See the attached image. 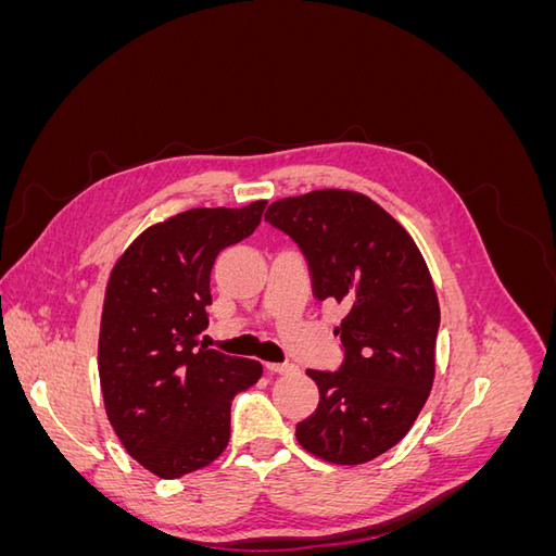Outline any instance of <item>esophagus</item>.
<instances>
[{"label": "esophagus", "mask_w": 556, "mask_h": 556, "mask_svg": "<svg viewBox=\"0 0 556 556\" xmlns=\"http://www.w3.org/2000/svg\"><path fill=\"white\" fill-rule=\"evenodd\" d=\"M266 368H268V371H271V374H292L294 371V366L292 364H288V362H282V364H278V362H268L266 364Z\"/></svg>", "instance_id": "34e87169"}]
</instances>
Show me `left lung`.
<instances>
[{
  "label": "left lung",
  "mask_w": 556,
  "mask_h": 556,
  "mask_svg": "<svg viewBox=\"0 0 556 556\" xmlns=\"http://www.w3.org/2000/svg\"><path fill=\"white\" fill-rule=\"evenodd\" d=\"M266 223L299 243L319 301L348 308L341 371L308 376L317 410L296 441L317 459L366 464L410 431L435 376L441 306L429 266L399 220L355 190H313L268 206Z\"/></svg>",
  "instance_id": "8db88e82"
}]
</instances>
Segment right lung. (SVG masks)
Here are the masks:
<instances>
[{
	"mask_svg": "<svg viewBox=\"0 0 556 556\" xmlns=\"http://www.w3.org/2000/svg\"><path fill=\"white\" fill-rule=\"evenodd\" d=\"M266 199L192 208L150 225L113 264L97 366L106 417L129 457L174 480L215 462L229 443V406L262 378L255 359L197 341L208 327L211 268L250 237Z\"/></svg>",
	"mask_w": 556,
	"mask_h": 556,
	"instance_id": "1",
	"label": "right lung"
}]
</instances>
